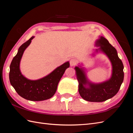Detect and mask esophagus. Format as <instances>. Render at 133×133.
Instances as JSON below:
<instances>
[{
	"mask_svg": "<svg viewBox=\"0 0 133 133\" xmlns=\"http://www.w3.org/2000/svg\"><path fill=\"white\" fill-rule=\"evenodd\" d=\"M69 63H70V66H74L76 65V64H77V60H76V59H75V58H72L70 60Z\"/></svg>",
	"mask_w": 133,
	"mask_h": 133,
	"instance_id": "esophagus-1",
	"label": "esophagus"
}]
</instances>
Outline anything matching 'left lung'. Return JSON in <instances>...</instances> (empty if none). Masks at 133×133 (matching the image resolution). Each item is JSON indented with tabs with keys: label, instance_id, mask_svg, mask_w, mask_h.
<instances>
[{
	"label": "left lung",
	"instance_id": "1",
	"mask_svg": "<svg viewBox=\"0 0 133 133\" xmlns=\"http://www.w3.org/2000/svg\"><path fill=\"white\" fill-rule=\"evenodd\" d=\"M96 45L100 46L99 49L107 54L111 62L112 74L110 79L99 84L89 83V88H85L84 85L89 83L84 71L78 67L75 69L79 82V92L82 98L88 102H102L113 97L118 92L124 80V66L115 48L107 39L102 37Z\"/></svg>",
	"mask_w": 133,
	"mask_h": 133
}]
</instances>
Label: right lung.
<instances>
[{
    "instance_id": "obj_1",
    "label": "right lung",
    "mask_w": 133,
    "mask_h": 133,
    "mask_svg": "<svg viewBox=\"0 0 133 133\" xmlns=\"http://www.w3.org/2000/svg\"><path fill=\"white\" fill-rule=\"evenodd\" d=\"M33 38L32 37L19 47L18 53L10 64L9 80L11 85L22 98L31 101H42L54 95L60 79L70 64L68 62L65 63L41 79L30 80L25 78L21 73L19 64L24 51Z\"/></svg>"
}]
</instances>
